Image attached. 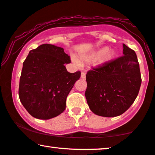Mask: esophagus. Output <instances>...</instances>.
<instances>
[{"mask_svg":"<svg viewBox=\"0 0 155 155\" xmlns=\"http://www.w3.org/2000/svg\"><path fill=\"white\" fill-rule=\"evenodd\" d=\"M85 76H86V73L82 71L81 73V78L82 79H85Z\"/></svg>","mask_w":155,"mask_h":155,"instance_id":"1","label":"esophagus"}]
</instances>
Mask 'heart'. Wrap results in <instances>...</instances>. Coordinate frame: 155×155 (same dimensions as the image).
<instances>
[{
    "label": "heart",
    "mask_w": 155,
    "mask_h": 155,
    "mask_svg": "<svg viewBox=\"0 0 155 155\" xmlns=\"http://www.w3.org/2000/svg\"><path fill=\"white\" fill-rule=\"evenodd\" d=\"M103 54V56L101 57V63H106L108 62V61H110L112 60L114 58V56H115V52L114 51H108L107 47H104L101 48V50H99V51H97L96 54L93 55L92 57H90L89 58H97V57L101 56ZM87 59V58H86ZM73 61L75 63H78V61L75 58H73Z\"/></svg>",
    "instance_id": "obj_1"
}]
</instances>
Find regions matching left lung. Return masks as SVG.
<instances>
[{"label": "left lung", "instance_id": "8db88e82", "mask_svg": "<svg viewBox=\"0 0 155 155\" xmlns=\"http://www.w3.org/2000/svg\"><path fill=\"white\" fill-rule=\"evenodd\" d=\"M123 46L124 56L87 73L86 99L91 111L98 116L121 115L138 94L142 79L136 54L126 44Z\"/></svg>", "mask_w": 155, "mask_h": 155}]
</instances>
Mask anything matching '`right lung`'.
Returning <instances> with one entry per match:
<instances>
[{"label":"right lung","mask_w":155,"mask_h":155,"mask_svg":"<svg viewBox=\"0 0 155 155\" xmlns=\"http://www.w3.org/2000/svg\"><path fill=\"white\" fill-rule=\"evenodd\" d=\"M71 58L63 48L44 44L31 50L23 62L19 97L33 117L50 119L63 113L66 99L81 73H68Z\"/></svg>","instance_id":"obj_1"}]
</instances>
